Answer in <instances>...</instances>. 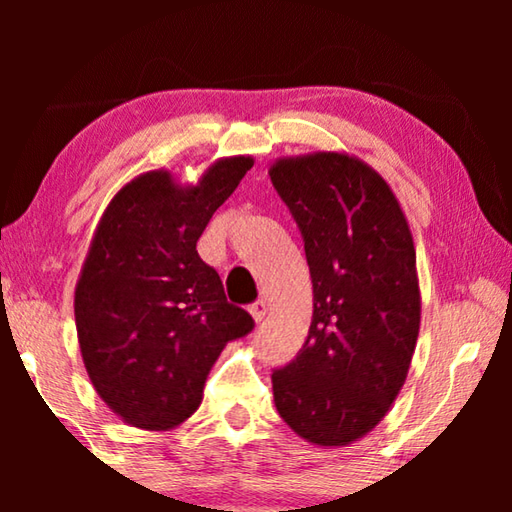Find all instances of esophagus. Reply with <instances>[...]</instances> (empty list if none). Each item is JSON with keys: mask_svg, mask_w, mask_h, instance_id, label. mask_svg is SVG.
<instances>
[{"mask_svg": "<svg viewBox=\"0 0 512 512\" xmlns=\"http://www.w3.org/2000/svg\"><path fill=\"white\" fill-rule=\"evenodd\" d=\"M266 314H268L266 300H257V302H253V305H250V316H253L255 323H262Z\"/></svg>", "mask_w": 512, "mask_h": 512, "instance_id": "esophagus-1", "label": "esophagus"}]
</instances>
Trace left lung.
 Returning a JSON list of instances; mask_svg holds the SVG:
<instances>
[{"label":"left lung","instance_id":"1","mask_svg":"<svg viewBox=\"0 0 512 512\" xmlns=\"http://www.w3.org/2000/svg\"><path fill=\"white\" fill-rule=\"evenodd\" d=\"M268 176L314 287L309 336L273 372V400L307 443L345 447L384 420L409 375L422 307L413 235L391 185L357 155H287Z\"/></svg>","mask_w":512,"mask_h":512}]
</instances>
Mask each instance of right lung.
<instances>
[{"mask_svg": "<svg viewBox=\"0 0 512 512\" xmlns=\"http://www.w3.org/2000/svg\"><path fill=\"white\" fill-rule=\"evenodd\" d=\"M253 164L219 158L185 185L146 171L101 214L74 291L76 334L94 391L131 427L169 431L192 418L225 345L255 327L196 250Z\"/></svg>", "mask_w": 512, "mask_h": 512, "instance_id": "add662e5", "label": "right lung"}]
</instances>
